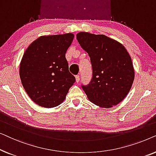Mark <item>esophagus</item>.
<instances>
[{
  "label": "esophagus",
  "mask_w": 156,
  "mask_h": 156,
  "mask_svg": "<svg viewBox=\"0 0 156 156\" xmlns=\"http://www.w3.org/2000/svg\"><path fill=\"white\" fill-rule=\"evenodd\" d=\"M75 79H76V82L78 83L79 81H80V76H79V75L76 76H75Z\"/></svg>",
  "instance_id": "34e87169"
}]
</instances>
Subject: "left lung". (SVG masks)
<instances>
[{"instance_id": "obj_1", "label": "left lung", "mask_w": 156, "mask_h": 156, "mask_svg": "<svg viewBox=\"0 0 156 156\" xmlns=\"http://www.w3.org/2000/svg\"><path fill=\"white\" fill-rule=\"evenodd\" d=\"M76 40L92 66L91 81L82 86L87 98L101 108L118 105L128 95L135 77L129 53L121 42L104 35L80 32Z\"/></svg>"}]
</instances>
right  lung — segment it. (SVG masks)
Returning <instances> with one entry per match:
<instances>
[{"label": "right lung", "instance_id": "1", "mask_svg": "<svg viewBox=\"0 0 156 156\" xmlns=\"http://www.w3.org/2000/svg\"><path fill=\"white\" fill-rule=\"evenodd\" d=\"M73 33L40 36L26 49L19 74L23 88L36 104L44 108L59 105L75 82L65 58Z\"/></svg>", "mask_w": 156, "mask_h": 156}]
</instances>
